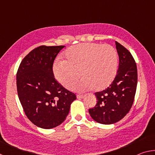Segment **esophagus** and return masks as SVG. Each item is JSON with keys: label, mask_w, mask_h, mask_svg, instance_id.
Here are the masks:
<instances>
[{"label": "esophagus", "mask_w": 155, "mask_h": 155, "mask_svg": "<svg viewBox=\"0 0 155 155\" xmlns=\"http://www.w3.org/2000/svg\"><path fill=\"white\" fill-rule=\"evenodd\" d=\"M85 97V95H83V94H78L77 95V98L78 99H81V98H83Z\"/></svg>", "instance_id": "esophagus-1"}]
</instances>
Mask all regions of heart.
I'll list each match as a JSON object with an SVG mask.
<instances>
[{
  "label": "heart",
  "instance_id": "heart-1",
  "mask_svg": "<svg viewBox=\"0 0 155 155\" xmlns=\"http://www.w3.org/2000/svg\"><path fill=\"white\" fill-rule=\"evenodd\" d=\"M65 58L56 60L53 72L66 88L71 87L81 75L83 78L74 86L76 90L86 91L94 87L96 91L103 90L117 74V52L109 44L87 42L73 46L65 52Z\"/></svg>",
  "mask_w": 155,
  "mask_h": 155
}]
</instances>
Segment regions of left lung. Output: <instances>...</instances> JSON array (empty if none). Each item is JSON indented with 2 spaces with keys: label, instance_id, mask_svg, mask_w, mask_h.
Wrapping results in <instances>:
<instances>
[{
  "label": "left lung",
  "instance_id": "left-lung-1",
  "mask_svg": "<svg viewBox=\"0 0 155 155\" xmlns=\"http://www.w3.org/2000/svg\"><path fill=\"white\" fill-rule=\"evenodd\" d=\"M115 46L119 56L117 74L109 87L95 93L96 105L89 109L93 120L103 124H114L128 114L137 89V70L134 58L117 41Z\"/></svg>",
  "mask_w": 155,
  "mask_h": 155
}]
</instances>
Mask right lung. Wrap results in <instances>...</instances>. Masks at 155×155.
I'll use <instances>...</instances> for the list:
<instances>
[{"instance_id":"add662e5","label":"right lung","mask_w":155,"mask_h":155,"mask_svg":"<svg viewBox=\"0 0 155 155\" xmlns=\"http://www.w3.org/2000/svg\"><path fill=\"white\" fill-rule=\"evenodd\" d=\"M65 46H41L21 61L16 74L18 98L28 120L50 129L61 124L69 114L75 94L57 82L52 65Z\"/></svg>"}]
</instances>
